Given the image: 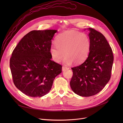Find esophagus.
<instances>
[{"mask_svg":"<svg viewBox=\"0 0 123 123\" xmlns=\"http://www.w3.org/2000/svg\"><path fill=\"white\" fill-rule=\"evenodd\" d=\"M69 69V68L67 67H65V66H63V67H62V71H65V70H68V69Z\"/></svg>","mask_w":123,"mask_h":123,"instance_id":"esophagus-1","label":"esophagus"}]
</instances>
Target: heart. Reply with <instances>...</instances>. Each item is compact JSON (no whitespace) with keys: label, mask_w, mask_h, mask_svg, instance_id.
<instances>
[{"label":"heart","mask_w":123,"mask_h":123,"mask_svg":"<svg viewBox=\"0 0 123 123\" xmlns=\"http://www.w3.org/2000/svg\"><path fill=\"white\" fill-rule=\"evenodd\" d=\"M50 48L52 58L60 62L65 56L64 62L69 64H79L84 61L91 50V41L88 35L78 31L68 30L58 36Z\"/></svg>","instance_id":"1"}]
</instances>
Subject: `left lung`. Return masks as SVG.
I'll return each instance as SVG.
<instances>
[{
    "instance_id": "1",
    "label": "left lung",
    "mask_w": 123,
    "mask_h": 123,
    "mask_svg": "<svg viewBox=\"0 0 123 123\" xmlns=\"http://www.w3.org/2000/svg\"><path fill=\"white\" fill-rule=\"evenodd\" d=\"M87 30L91 44L90 53L84 62L71 68L73 75L70 82L72 91L82 97L95 95L105 87L110 79L114 61L105 36L93 28Z\"/></svg>"
}]
</instances>
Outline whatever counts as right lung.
Wrapping results in <instances>:
<instances>
[{"label":"right lung","mask_w":123,"mask_h":123,"mask_svg":"<svg viewBox=\"0 0 123 123\" xmlns=\"http://www.w3.org/2000/svg\"><path fill=\"white\" fill-rule=\"evenodd\" d=\"M56 30H33L25 35L13 51L10 68L16 87L32 97L48 94L62 66L51 59L52 40Z\"/></svg>","instance_id":"1"}]
</instances>
